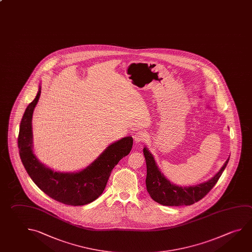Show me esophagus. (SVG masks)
Masks as SVG:
<instances>
[{"label":"esophagus","instance_id":"1","mask_svg":"<svg viewBox=\"0 0 252 252\" xmlns=\"http://www.w3.org/2000/svg\"><path fill=\"white\" fill-rule=\"evenodd\" d=\"M133 140L135 143H140V142H144L147 141V135H146L145 132H138L133 135Z\"/></svg>","mask_w":252,"mask_h":252}]
</instances>
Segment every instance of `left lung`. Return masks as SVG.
<instances>
[{
	"instance_id": "8db88e82",
	"label": "left lung",
	"mask_w": 252,
	"mask_h": 252,
	"mask_svg": "<svg viewBox=\"0 0 252 252\" xmlns=\"http://www.w3.org/2000/svg\"><path fill=\"white\" fill-rule=\"evenodd\" d=\"M143 154L147 165V190L155 202L165 206L191 205L203 198L219 181L222 172L226 167L230 158L229 156L224 165L211 180L195 186L181 187L173 184L166 179V177H164L159 170L153 155L146 147L143 149Z\"/></svg>"
}]
</instances>
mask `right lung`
Wrapping results in <instances>:
<instances>
[{"instance_id": "obj_1", "label": "right lung", "mask_w": 252, "mask_h": 252, "mask_svg": "<svg viewBox=\"0 0 252 252\" xmlns=\"http://www.w3.org/2000/svg\"><path fill=\"white\" fill-rule=\"evenodd\" d=\"M40 86L23 116L18 144L20 158L27 173L49 197L67 205L80 206L91 203L102 194L112 169L132 150V138L126 136L108 146L89 166L76 172H56L46 166L32 151V119L40 96Z\"/></svg>"}]
</instances>
